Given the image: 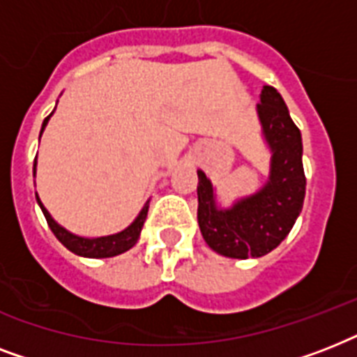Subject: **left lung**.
Instances as JSON below:
<instances>
[{
  "label": "left lung",
  "instance_id": "obj_1",
  "mask_svg": "<svg viewBox=\"0 0 357 357\" xmlns=\"http://www.w3.org/2000/svg\"><path fill=\"white\" fill-rule=\"evenodd\" d=\"M257 103L263 137L271 148L268 181L255 195L229 209H218L215 190L198 170V224L202 237L217 254L235 259L261 257L287 237L305 196L302 135L291 120L282 94L265 85Z\"/></svg>",
  "mask_w": 357,
  "mask_h": 357
}]
</instances>
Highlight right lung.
Here are the masks:
<instances>
[{
    "mask_svg": "<svg viewBox=\"0 0 357 357\" xmlns=\"http://www.w3.org/2000/svg\"><path fill=\"white\" fill-rule=\"evenodd\" d=\"M53 114V113H52ZM50 114V116H52ZM47 116L42 123V129H40V135L46 128ZM35 168H36V161L33 165V174H35ZM36 202H38V206H40L42 213H44V217L47 220V226L52 228L53 235L61 241V243L70 250V252H74L77 255H83V257H113V255H119L123 254V252H128L129 248H133L135 243L139 241V235H140V229L144 226V220H146V215H148V207H150V200L146 202L144 207H142V211L139 213V217L135 218L133 224L128 226V228L120 231V234H114V235H107V237H79V235H74L70 234L68 229H64L63 226H59L55 220L52 218V215L47 213V209L42 206L40 198L36 195Z\"/></svg>",
    "mask_w": 357,
    "mask_h": 357,
    "instance_id": "right-lung-1",
    "label": "right lung"
}]
</instances>
